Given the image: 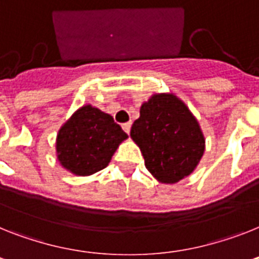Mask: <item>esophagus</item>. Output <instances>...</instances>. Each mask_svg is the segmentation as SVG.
Masks as SVG:
<instances>
[{"mask_svg":"<svg viewBox=\"0 0 259 259\" xmlns=\"http://www.w3.org/2000/svg\"><path fill=\"white\" fill-rule=\"evenodd\" d=\"M130 127H132V122H125L122 123V129L125 130L126 133L129 134L130 133Z\"/></svg>","mask_w":259,"mask_h":259,"instance_id":"esophagus-1","label":"esophagus"}]
</instances>
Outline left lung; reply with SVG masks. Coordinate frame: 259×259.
Segmentation results:
<instances>
[{"label":"left lung","instance_id":"left-lung-1","mask_svg":"<svg viewBox=\"0 0 259 259\" xmlns=\"http://www.w3.org/2000/svg\"><path fill=\"white\" fill-rule=\"evenodd\" d=\"M130 137L141 149L149 172L166 184L192 174L205 150L197 119L174 93H155L143 103Z\"/></svg>","mask_w":259,"mask_h":259}]
</instances>
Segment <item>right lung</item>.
Returning a JSON list of instances; mask_svg holds the SVG:
<instances>
[{"instance_id":"obj_1","label":"right lung","mask_w":259,"mask_h":259,"mask_svg":"<svg viewBox=\"0 0 259 259\" xmlns=\"http://www.w3.org/2000/svg\"><path fill=\"white\" fill-rule=\"evenodd\" d=\"M127 134L108 113L84 105L60 127L56 156L69 172L88 177L105 168Z\"/></svg>"}]
</instances>
